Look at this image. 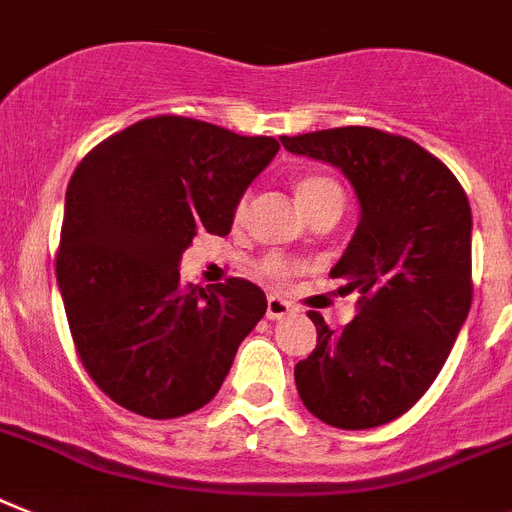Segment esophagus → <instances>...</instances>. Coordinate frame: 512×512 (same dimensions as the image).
Wrapping results in <instances>:
<instances>
[{"mask_svg":"<svg viewBox=\"0 0 512 512\" xmlns=\"http://www.w3.org/2000/svg\"><path fill=\"white\" fill-rule=\"evenodd\" d=\"M291 304L286 302V299H281V296H268V309H265V315H268V320H278V317H286L291 312Z\"/></svg>","mask_w":512,"mask_h":512,"instance_id":"esophagus-1","label":"esophagus"}]
</instances>
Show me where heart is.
Returning a JSON list of instances; mask_svg holds the SVG:
<instances>
[{"label":"heart","instance_id":"heart-1","mask_svg":"<svg viewBox=\"0 0 512 512\" xmlns=\"http://www.w3.org/2000/svg\"><path fill=\"white\" fill-rule=\"evenodd\" d=\"M294 192H296V200H299V205H302L307 213L322 203L343 205V187L336 182V179H333V176H328V174L296 176ZM244 213H247V197H242V200L236 203V210H234L236 221H239V218H244ZM296 268H299V265L283 255H265L263 260H260V273L268 278H273V281H286V278H289Z\"/></svg>","mask_w":512,"mask_h":512}]
</instances>
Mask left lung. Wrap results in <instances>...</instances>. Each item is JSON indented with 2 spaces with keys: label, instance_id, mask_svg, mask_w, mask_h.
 Segmentation results:
<instances>
[{
  "label": "left lung",
  "instance_id": "obj_1",
  "mask_svg": "<svg viewBox=\"0 0 512 512\" xmlns=\"http://www.w3.org/2000/svg\"><path fill=\"white\" fill-rule=\"evenodd\" d=\"M296 156L349 176L362 218L330 270L359 291V315L330 330L294 367L309 414L338 429L388 424L440 375L471 309V208L453 171L414 140L375 127L281 137Z\"/></svg>",
  "mask_w": 512,
  "mask_h": 512
}]
</instances>
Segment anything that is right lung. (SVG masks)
<instances>
[{"instance_id": "add662e5", "label": "right lung", "mask_w": 512, "mask_h": 512, "mask_svg": "<svg viewBox=\"0 0 512 512\" xmlns=\"http://www.w3.org/2000/svg\"><path fill=\"white\" fill-rule=\"evenodd\" d=\"M276 137L161 114L106 137L64 197L57 283L90 380L122 409L176 419L213 401L268 309L244 278L182 283L197 234L226 236Z\"/></svg>"}]
</instances>
